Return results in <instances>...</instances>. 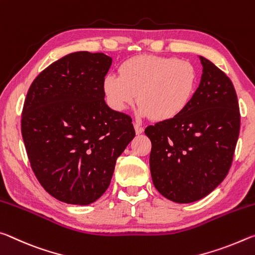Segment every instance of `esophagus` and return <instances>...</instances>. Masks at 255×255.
I'll return each mask as SVG.
<instances>
[{"label": "esophagus", "instance_id": "obj_1", "mask_svg": "<svg viewBox=\"0 0 255 255\" xmlns=\"http://www.w3.org/2000/svg\"><path fill=\"white\" fill-rule=\"evenodd\" d=\"M133 125H134V130H135V133H136V134H141V133L143 132V128L141 127L140 124L134 123Z\"/></svg>", "mask_w": 255, "mask_h": 255}]
</instances>
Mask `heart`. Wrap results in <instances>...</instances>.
<instances>
[{"mask_svg":"<svg viewBox=\"0 0 255 255\" xmlns=\"http://www.w3.org/2000/svg\"><path fill=\"white\" fill-rule=\"evenodd\" d=\"M197 82V70L190 62L170 56L136 55L123 62L120 74L107 73L103 89L115 111L127 110L137 96L141 115L168 121L189 106Z\"/></svg>","mask_w":255,"mask_h":255,"instance_id":"b5f03b06","label":"heart"}]
</instances>
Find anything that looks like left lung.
Here are the masks:
<instances>
[{
    "mask_svg": "<svg viewBox=\"0 0 255 255\" xmlns=\"http://www.w3.org/2000/svg\"><path fill=\"white\" fill-rule=\"evenodd\" d=\"M202 76L189 106L176 118L149 125L153 185L177 203L198 201L224 181L240 134V107L233 83L199 56Z\"/></svg>",
    "mask_w": 255,
    "mask_h": 255,
    "instance_id": "left-lung-1",
    "label": "left lung"
}]
</instances>
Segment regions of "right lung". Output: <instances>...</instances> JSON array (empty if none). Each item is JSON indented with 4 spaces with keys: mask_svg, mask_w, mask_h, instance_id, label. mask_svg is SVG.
I'll list each match as a JSON object with an SVG mask.
<instances>
[{
    "mask_svg": "<svg viewBox=\"0 0 255 255\" xmlns=\"http://www.w3.org/2000/svg\"><path fill=\"white\" fill-rule=\"evenodd\" d=\"M111 65L103 53H71L41 71L28 90L24 147L40 185L62 202L87 206L102 197L135 135L130 116L104 99Z\"/></svg>",
    "mask_w": 255,
    "mask_h": 255,
    "instance_id": "1",
    "label": "right lung"
}]
</instances>
